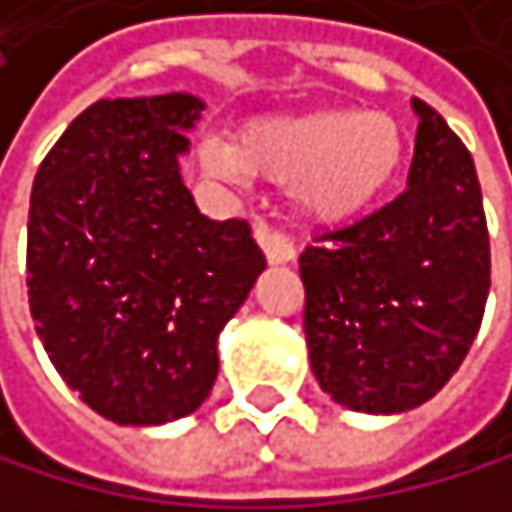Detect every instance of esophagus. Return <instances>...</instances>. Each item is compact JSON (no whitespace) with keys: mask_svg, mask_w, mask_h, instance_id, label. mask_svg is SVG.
Listing matches in <instances>:
<instances>
[{"mask_svg":"<svg viewBox=\"0 0 512 512\" xmlns=\"http://www.w3.org/2000/svg\"><path fill=\"white\" fill-rule=\"evenodd\" d=\"M254 239L264 248L270 264H292L295 261V245L289 242V236H282L279 230H270V226L258 223L254 226Z\"/></svg>","mask_w":512,"mask_h":512,"instance_id":"esophagus-1","label":"esophagus"}]
</instances>
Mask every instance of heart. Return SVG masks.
I'll use <instances>...</instances> for the list:
<instances>
[{"instance_id":"heart-1","label":"heart","mask_w":512,"mask_h":512,"mask_svg":"<svg viewBox=\"0 0 512 512\" xmlns=\"http://www.w3.org/2000/svg\"><path fill=\"white\" fill-rule=\"evenodd\" d=\"M401 158L404 133L395 120L357 108L261 117L242 127L233 145H201V164L214 177L292 180L295 208L323 223L348 220L373 205Z\"/></svg>"}]
</instances>
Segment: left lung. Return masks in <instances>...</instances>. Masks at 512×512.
<instances>
[{
    "mask_svg": "<svg viewBox=\"0 0 512 512\" xmlns=\"http://www.w3.org/2000/svg\"><path fill=\"white\" fill-rule=\"evenodd\" d=\"M420 117L407 189L298 258L304 335L323 392L357 413L438 395L482 326L491 248L473 155L435 108Z\"/></svg>",
    "mask_w": 512,
    "mask_h": 512,
    "instance_id": "left-lung-1",
    "label": "left lung"
}]
</instances>
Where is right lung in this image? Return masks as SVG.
I'll use <instances>...</instances> for the list:
<instances>
[{"mask_svg":"<svg viewBox=\"0 0 512 512\" xmlns=\"http://www.w3.org/2000/svg\"><path fill=\"white\" fill-rule=\"evenodd\" d=\"M205 102L99 99L61 133L30 192L36 335L83 404L161 426L211 395L217 335L267 267L245 220H211L180 158Z\"/></svg>","mask_w":512,"mask_h":512,"instance_id":"right-lung-1","label":"right lung"}]
</instances>
